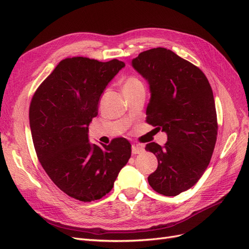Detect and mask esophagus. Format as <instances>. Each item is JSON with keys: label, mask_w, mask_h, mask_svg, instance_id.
<instances>
[{"label": "esophagus", "mask_w": 249, "mask_h": 249, "mask_svg": "<svg viewBox=\"0 0 249 249\" xmlns=\"http://www.w3.org/2000/svg\"><path fill=\"white\" fill-rule=\"evenodd\" d=\"M143 150H144V148H143L142 146L140 145H132V154L133 155H138V154H141Z\"/></svg>", "instance_id": "1"}]
</instances>
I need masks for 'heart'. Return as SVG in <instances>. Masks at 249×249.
<instances>
[{
    "label": "heart",
    "instance_id": "heart-1",
    "mask_svg": "<svg viewBox=\"0 0 249 249\" xmlns=\"http://www.w3.org/2000/svg\"><path fill=\"white\" fill-rule=\"evenodd\" d=\"M143 86L142 82L134 76H131L129 78H126L124 83V90H129V89H134V88H137Z\"/></svg>",
    "mask_w": 249,
    "mask_h": 249
}]
</instances>
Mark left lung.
Listing matches in <instances>:
<instances>
[{
	"mask_svg": "<svg viewBox=\"0 0 249 249\" xmlns=\"http://www.w3.org/2000/svg\"><path fill=\"white\" fill-rule=\"evenodd\" d=\"M132 65L149 84L146 123L167 134L163 147L145 146L158 159L148 184L176 196L198 182L212 158L218 131L212 88L197 66L164 48L140 53Z\"/></svg>",
	"mask_w": 249,
	"mask_h": 249,
	"instance_id": "obj_1",
	"label": "left lung"
}]
</instances>
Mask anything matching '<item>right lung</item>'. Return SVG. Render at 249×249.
<instances>
[{
	"mask_svg": "<svg viewBox=\"0 0 249 249\" xmlns=\"http://www.w3.org/2000/svg\"><path fill=\"white\" fill-rule=\"evenodd\" d=\"M123 67L117 59L66 58L37 88L30 104V127L42 168L60 190L80 201L109 193L131 157L124 138L102 146L88 138L100 97Z\"/></svg>",
	"mask_w": 249,
	"mask_h": 249,
	"instance_id": "1",
	"label": "right lung"
}]
</instances>
